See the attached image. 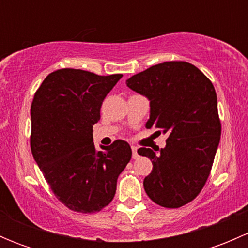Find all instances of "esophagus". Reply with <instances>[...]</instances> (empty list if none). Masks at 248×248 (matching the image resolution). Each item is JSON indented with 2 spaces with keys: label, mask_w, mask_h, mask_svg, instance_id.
Wrapping results in <instances>:
<instances>
[{
  "label": "esophagus",
  "mask_w": 248,
  "mask_h": 248,
  "mask_svg": "<svg viewBox=\"0 0 248 248\" xmlns=\"http://www.w3.org/2000/svg\"><path fill=\"white\" fill-rule=\"evenodd\" d=\"M137 146H132V157H133L134 159H137L139 157V155H138V152H137Z\"/></svg>",
  "instance_id": "esophagus-1"
}]
</instances>
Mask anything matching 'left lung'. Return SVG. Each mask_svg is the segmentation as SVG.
<instances>
[{"instance_id":"8db88e82","label":"left lung","mask_w":248,"mask_h":248,"mask_svg":"<svg viewBox=\"0 0 248 248\" xmlns=\"http://www.w3.org/2000/svg\"><path fill=\"white\" fill-rule=\"evenodd\" d=\"M127 86L150 99L147 128L168 133L158 155L138 150L154 166L144 179L145 192L159 206H184L206 184L221 138L214 85L193 64L169 61L131 77Z\"/></svg>"}]
</instances>
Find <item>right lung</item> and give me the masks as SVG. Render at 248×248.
<instances>
[{"mask_svg":"<svg viewBox=\"0 0 248 248\" xmlns=\"http://www.w3.org/2000/svg\"><path fill=\"white\" fill-rule=\"evenodd\" d=\"M121 78L62 68L50 73L34 93L32 155L52 193L72 211L92 214L109 205L117 177L132 158L124 140L98 151L92 137L102 103Z\"/></svg>","mask_w":248,"mask_h":248,"instance_id":"add662e5","label":"right lung"}]
</instances>
